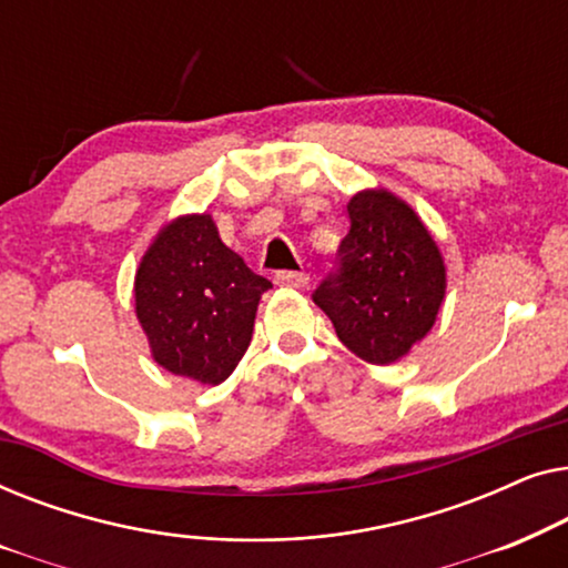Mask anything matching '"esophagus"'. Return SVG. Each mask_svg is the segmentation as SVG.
<instances>
[{
  "label": "esophagus",
  "mask_w": 568,
  "mask_h": 568,
  "mask_svg": "<svg viewBox=\"0 0 568 568\" xmlns=\"http://www.w3.org/2000/svg\"><path fill=\"white\" fill-rule=\"evenodd\" d=\"M276 284L282 286H294V290H302V286L310 284L307 271H276Z\"/></svg>",
  "instance_id": "1"
}]
</instances>
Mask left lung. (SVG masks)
Wrapping results in <instances>:
<instances>
[{
  "instance_id": "left-lung-1",
  "label": "left lung",
  "mask_w": 568,
  "mask_h": 568,
  "mask_svg": "<svg viewBox=\"0 0 568 568\" xmlns=\"http://www.w3.org/2000/svg\"><path fill=\"white\" fill-rule=\"evenodd\" d=\"M348 235L315 305L346 348L369 364H393L432 331L445 300V261L429 230L390 191H359L346 206Z\"/></svg>"
}]
</instances>
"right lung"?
I'll list each match as a JSON object with an SVG mask.
<instances>
[{
	"instance_id": "obj_1",
	"label": "right lung",
	"mask_w": 568,
	"mask_h": 568,
	"mask_svg": "<svg viewBox=\"0 0 568 568\" xmlns=\"http://www.w3.org/2000/svg\"><path fill=\"white\" fill-rule=\"evenodd\" d=\"M268 278L222 243L212 214L178 216L136 268V317L152 356L173 375L220 385L251 346Z\"/></svg>"
}]
</instances>
